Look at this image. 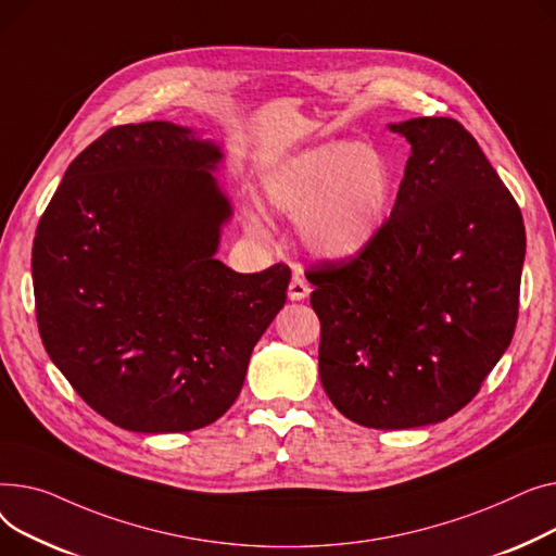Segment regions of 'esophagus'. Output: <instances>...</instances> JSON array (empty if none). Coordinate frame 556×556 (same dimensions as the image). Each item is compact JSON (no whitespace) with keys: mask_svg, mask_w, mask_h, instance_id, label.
<instances>
[{"mask_svg":"<svg viewBox=\"0 0 556 556\" xmlns=\"http://www.w3.org/2000/svg\"><path fill=\"white\" fill-rule=\"evenodd\" d=\"M309 285L303 276V271H293L291 276V282H289V301H305L309 296Z\"/></svg>","mask_w":556,"mask_h":556,"instance_id":"esophagus-1","label":"esophagus"}]
</instances>
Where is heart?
<instances>
[{"label": "heart", "instance_id": "obj_1", "mask_svg": "<svg viewBox=\"0 0 556 556\" xmlns=\"http://www.w3.org/2000/svg\"><path fill=\"white\" fill-rule=\"evenodd\" d=\"M265 206L296 219L303 247L328 263L362 255L381 233L393 200V170L370 143H325L293 154L265 177ZM249 233L267 238L265 219L247 217Z\"/></svg>", "mask_w": 556, "mask_h": 556}]
</instances>
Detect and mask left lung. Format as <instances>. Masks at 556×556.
Segmentation results:
<instances>
[{
	"instance_id": "obj_1",
	"label": "left lung",
	"mask_w": 556,
	"mask_h": 556,
	"mask_svg": "<svg viewBox=\"0 0 556 556\" xmlns=\"http://www.w3.org/2000/svg\"><path fill=\"white\" fill-rule=\"evenodd\" d=\"M388 129L410 143L390 219L362 255L307 280L325 393L362 427L397 431L458 413L509 348L526 226L458 121Z\"/></svg>"
}]
</instances>
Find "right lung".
Instances as JSON below:
<instances>
[{"label":"right lung","mask_w":556,"mask_h":556,"mask_svg":"<svg viewBox=\"0 0 556 556\" xmlns=\"http://www.w3.org/2000/svg\"><path fill=\"white\" fill-rule=\"evenodd\" d=\"M224 152L168 121L112 127L64 173L33 242L42 343L116 427L184 433L238 400L291 271L215 257L233 204Z\"/></svg>","instance_id":"obj_1"}]
</instances>
